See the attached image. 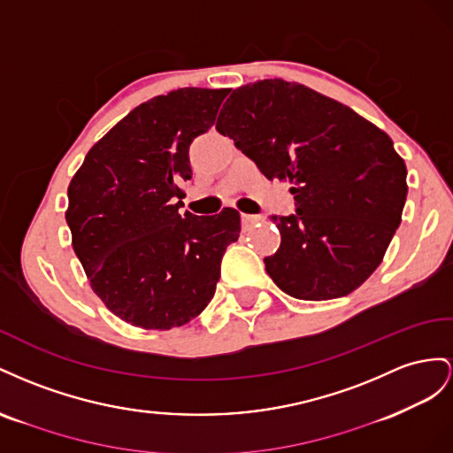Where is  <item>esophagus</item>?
<instances>
[{
	"instance_id": "1",
	"label": "esophagus",
	"mask_w": 453,
	"mask_h": 453,
	"mask_svg": "<svg viewBox=\"0 0 453 453\" xmlns=\"http://www.w3.org/2000/svg\"><path fill=\"white\" fill-rule=\"evenodd\" d=\"M262 216H256V214H241V224L242 229H250L252 226H256L257 222H262Z\"/></svg>"
}]
</instances>
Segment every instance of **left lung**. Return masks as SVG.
Wrapping results in <instances>:
<instances>
[{"label": "left lung", "instance_id": "1", "mask_svg": "<svg viewBox=\"0 0 453 453\" xmlns=\"http://www.w3.org/2000/svg\"><path fill=\"white\" fill-rule=\"evenodd\" d=\"M216 131L267 180H290L296 212L271 216L280 247L264 257L298 300L342 298L381 264L406 203V165L393 140L357 111L282 80L235 88Z\"/></svg>", "mask_w": 453, "mask_h": 453}]
</instances>
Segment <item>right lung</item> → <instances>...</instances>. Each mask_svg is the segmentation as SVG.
<instances>
[{
    "label": "right lung",
    "mask_w": 453,
    "mask_h": 453,
    "mask_svg": "<svg viewBox=\"0 0 453 453\" xmlns=\"http://www.w3.org/2000/svg\"><path fill=\"white\" fill-rule=\"evenodd\" d=\"M229 88L186 87L134 108L90 148L68 188L73 250L95 294L133 326L169 330L209 305L241 216L180 214L189 146Z\"/></svg>",
    "instance_id": "right-lung-1"
}]
</instances>
